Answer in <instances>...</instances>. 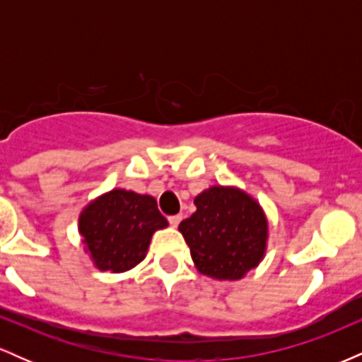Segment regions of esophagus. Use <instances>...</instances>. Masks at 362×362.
I'll list each match as a JSON object with an SVG mask.
<instances>
[{
  "label": "esophagus",
  "instance_id": "1",
  "mask_svg": "<svg viewBox=\"0 0 362 362\" xmlns=\"http://www.w3.org/2000/svg\"><path fill=\"white\" fill-rule=\"evenodd\" d=\"M168 221H170V224H172L173 228H177L178 226V223L182 221V216L180 214H175V216H170L168 218Z\"/></svg>",
  "mask_w": 362,
  "mask_h": 362
}]
</instances>
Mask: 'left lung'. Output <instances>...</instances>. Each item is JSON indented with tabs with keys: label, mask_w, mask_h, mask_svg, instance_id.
<instances>
[{
	"label": "left lung",
	"mask_w": 362,
	"mask_h": 362,
	"mask_svg": "<svg viewBox=\"0 0 362 362\" xmlns=\"http://www.w3.org/2000/svg\"><path fill=\"white\" fill-rule=\"evenodd\" d=\"M178 224L195 269L216 281H238L264 260L269 219L255 197L235 185H211Z\"/></svg>",
	"instance_id": "obj_1"
}]
</instances>
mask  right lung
Here are the masks:
<instances>
[{
  "label": "right lung",
  "instance_id": "obj_1",
  "mask_svg": "<svg viewBox=\"0 0 362 362\" xmlns=\"http://www.w3.org/2000/svg\"><path fill=\"white\" fill-rule=\"evenodd\" d=\"M168 226L156 199L134 190L112 189L81 209L78 231L98 271H131L144 260L153 235Z\"/></svg>",
  "mask_w": 362,
  "mask_h": 362
}]
</instances>
